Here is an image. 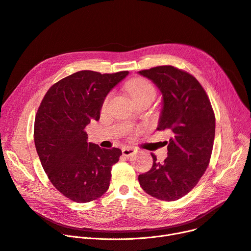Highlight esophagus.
Listing matches in <instances>:
<instances>
[{
    "label": "esophagus",
    "mask_w": 251,
    "mask_h": 251,
    "mask_svg": "<svg viewBox=\"0 0 251 251\" xmlns=\"http://www.w3.org/2000/svg\"><path fill=\"white\" fill-rule=\"evenodd\" d=\"M135 153H136V149L132 148V147H125V148H123L124 156L128 157V156L135 154Z\"/></svg>",
    "instance_id": "esophagus-1"
}]
</instances>
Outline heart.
<instances>
[{
    "mask_svg": "<svg viewBox=\"0 0 251 251\" xmlns=\"http://www.w3.org/2000/svg\"><path fill=\"white\" fill-rule=\"evenodd\" d=\"M127 89H128V92L130 93L131 98L134 99V101L146 95H155L156 93L153 84L144 78H136L134 80H131L127 84ZM110 96H111V93H109L105 97L104 101H103V106H105L107 104Z\"/></svg>",
    "mask_w": 251,
    "mask_h": 251,
    "instance_id": "b5f03b06",
    "label": "heart"
}]
</instances>
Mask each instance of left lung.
I'll return each mask as SVG.
<instances>
[{
    "instance_id": "left-lung-1",
    "label": "left lung",
    "mask_w": 251,
    "mask_h": 251,
    "mask_svg": "<svg viewBox=\"0 0 251 251\" xmlns=\"http://www.w3.org/2000/svg\"><path fill=\"white\" fill-rule=\"evenodd\" d=\"M163 96L157 129L172 130L163 163L152 154L153 166L139 175L147 194L165 201L188 194L207 170L213 151L216 120L210 99L200 82L185 71L159 66L139 72Z\"/></svg>"
}]
</instances>
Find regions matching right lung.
<instances>
[{"label":"right lung","mask_w":251,"mask_h":251,"mask_svg":"<svg viewBox=\"0 0 251 251\" xmlns=\"http://www.w3.org/2000/svg\"><path fill=\"white\" fill-rule=\"evenodd\" d=\"M127 75V71L74 73L53 84L38 107L34 143L41 165L53 186L74 201L97 200L109 187L122 150L88 143L85 127L99 121L106 95Z\"/></svg>","instance_id":"1"}]
</instances>
